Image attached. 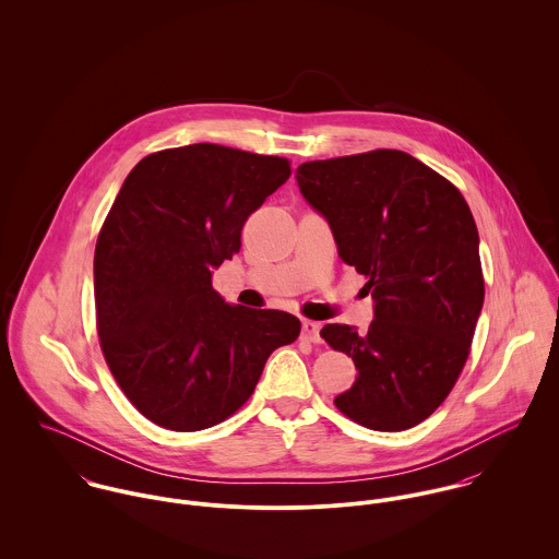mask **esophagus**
<instances>
[{
	"label": "esophagus",
	"instance_id": "34e87169",
	"mask_svg": "<svg viewBox=\"0 0 559 559\" xmlns=\"http://www.w3.org/2000/svg\"><path fill=\"white\" fill-rule=\"evenodd\" d=\"M301 337L308 342H320V322L314 320H304V329H301Z\"/></svg>",
	"mask_w": 559,
	"mask_h": 559
}]
</instances>
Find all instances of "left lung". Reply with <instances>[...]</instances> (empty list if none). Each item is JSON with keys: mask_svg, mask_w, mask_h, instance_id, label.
Returning a JSON list of instances; mask_svg holds the SVG:
<instances>
[{"mask_svg": "<svg viewBox=\"0 0 559 559\" xmlns=\"http://www.w3.org/2000/svg\"><path fill=\"white\" fill-rule=\"evenodd\" d=\"M297 182L374 299L366 333L337 322L320 331L359 372L333 402L372 430L413 428L448 399L469 357L484 304L474 215L448 178L402 151L308 160Z\"/></svg>", "mask_w": 559, "mask_h": 559, "instance_id": "8db88e82", "label": "left lung"}]
</instances>
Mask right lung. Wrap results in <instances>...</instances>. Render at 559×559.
<instances>
[{
	"label": "right lung",
	"instance_id": "right-lung-1",
	"mask_svg": "<svg viewBox=\"0 0 559 559\" xmlns=\"http://www.w3.org/2000/svg\"><path fill=\"white\" fill-rule=\"evenodd\" d=\"M288 176L284 157L193 144L144 157L114 200L94 249L96 331L116 383L160 428L228 419L299 337L297 317L228 306L211 282Z\"/></svg>",
	"mask_w": 559,
	"mask_h": 559
}]
</instances>
